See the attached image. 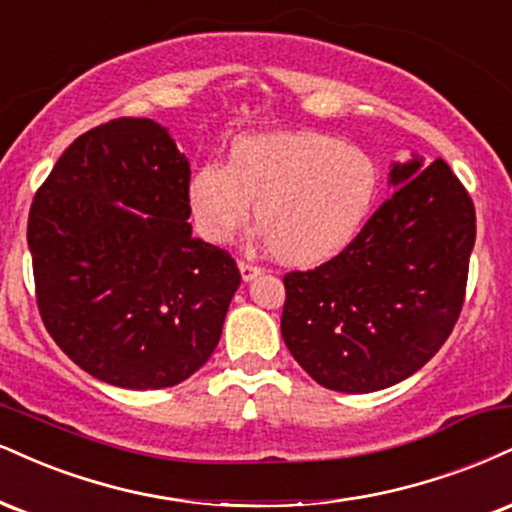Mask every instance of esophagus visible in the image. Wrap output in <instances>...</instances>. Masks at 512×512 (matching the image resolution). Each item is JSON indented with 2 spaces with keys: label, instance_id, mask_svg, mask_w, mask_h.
Here are the masks:
<instances>
[{
  "label": "esophagus",
  "instance_id": "1",
  "mask_svg": "<svg viewBox=\"0 0 512 512\" xmlns=\"http://www.w3.org/2000/svg\"><path fill=\"white\" fill-rule=\"evenodd\" d=\"M238 269H240V276H243V281H252V279H257V276H260V274L264 272L262 267H255V264L243 262V260L238 262Z\"/></svg>",
  "mask_w": 512,
  "mask_h": 512
}]
</instances>
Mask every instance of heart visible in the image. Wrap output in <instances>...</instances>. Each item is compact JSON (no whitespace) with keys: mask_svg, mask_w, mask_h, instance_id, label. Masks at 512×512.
I'll return each mask as SVG.
<instances>
[{"mask_svg":"<svg viewBox=\"0 0 512 512\" xmlns=\"http://www.w3.org/2000/svg\"><path fill=\"white\" fill-rule=\"evenodd\" d=\"M377 159L329 133L276 131L233 140L226 164L190 174L186 197L197 233L229 243L250 219L276 260L317 267L341 255L362 231L379 195Z\"/></svg>","mask_w":512,"mask_h":512,"instance_id":"heart-1","label":"heart"}]
</instances>
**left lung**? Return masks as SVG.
Listing matches in <instances>:
<instances>
[{
    "mask_svg": "<svg viewBox=\"0 0 512 512\" xmlns=\"http://www.w3.org/2000/svg\"><path fill=\"white\" fill-rule=\"evenodd\" d=\"M393 195L334 260L283 276L281 336L324 389L372 393L427 365L463 310L474 205L443 159L393 162Z\"/></svg>",
    "mask_w": 512,
    "mask_h": 512,
    "instance_id": "left-lung-1",
    "label": "left lung"
}]
</instances>
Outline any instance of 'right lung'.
<instances>
[{"instance_id":"add662e5","label":"right lung","mask_w":512,"mask_h":512,"mask_svg":"<svg viewBox=\"0 0 512 512\" xmlns=\"http://www.w3.org/2000/svg\"><path fill=\"white\" fill-rule=\"evenodd\" d=\"M188 178L169 128L114 119L73 140L35 193L28 248L42 322L95 379L166 389L217 348L240 272L193 236Z\"/></svg>"}]
</instances>
